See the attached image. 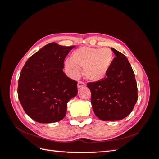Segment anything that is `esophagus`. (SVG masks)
<instances>
[{
	"label": "esophagus",
	"mask_w": 159,
	"mask_h": 159,
	"mask_svg": "<svg viewBox=\"0 0 159 159\" xmlns=\"http://www.w3.org/2000/svg\"><path fill=\"white\" fill-rule=\"evenodd\" d=\"M84 87H85V84L84 82H82V81H79L78 83V88H84Z\"/></svg>",
	"instance_id": "esophagus-1"
}]
</instances>
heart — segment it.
<instances>
[{
	"label": "heart",
	"instance_id": "b5f03b06",
	"mask_svg": "<svg viewBox=\"0 0 159 159\" xmlns=\"http://www.w3.org/2000/svg\"><path fill=\"white\" fill-rule=\"evenodd\" d=\"M114 54L111 49L81 47L72 54L71 58L65 61V68L71 77L79 74V68H84V75L88 80L98 82L107 76L111 68Z\"/></svg>",
	"mask_w": 159,
	"mask_h": 159
}]
</instances>
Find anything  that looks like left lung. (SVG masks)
<instances>
[{
    "label": "left lung",
    "instance_id": "8db88e82",
    "mask_svg": "<svg viewBox=\"0 0 159 159\" xmlns=\"http://www.w3.org/2000/svg\"><path fill=\"white\" fill-rule=\"evenodd\" d=\"M111 49L116 57L107 77L87 85L94 113L102 121L125 118L131 113L138 98L134 74L128 59L117 50Z\"/></svg>",
    "mask_w": 159,
    "mask_h": 159
}]
</instances>
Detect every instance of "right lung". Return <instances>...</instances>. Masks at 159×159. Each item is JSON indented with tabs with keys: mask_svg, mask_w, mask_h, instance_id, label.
Wrapping results in <instances>:
<instances>
[{
	"mask_svg": "<svg viewBox=\"0 0 159 159\" xmlns=\"http://www.w3.org/2000/svg\"><path fill=\"white\" fill-rule=\"evenodd\" d=\"M74 47L50 43L33 54L22 69L18 99L25 113L35 121H61L68 102L78 94L77 81L63 71L65 57Z\"/></svg>",
	"mask_w": 159,
	"mask_h": 159,
	"instance_id": "right-lung-1",
	"label": "right lung"
}]
</instances>
